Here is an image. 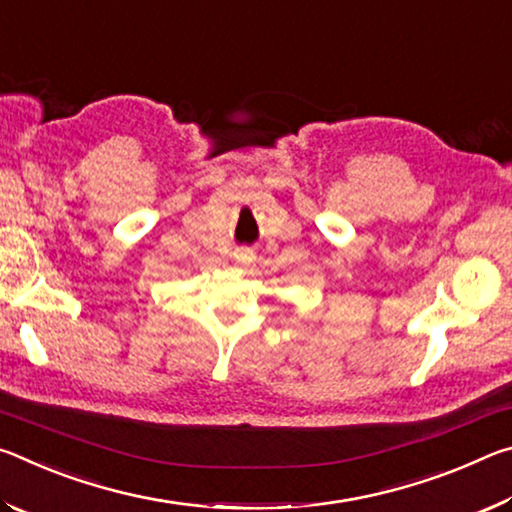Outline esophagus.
Instances as JSON below:
<instances>
[{"mask_svg": "<svg viewBox=\"0 0 512 512\" xmlns=\"http://www.w3.org/2000/svg\"><path fill=\"white\" fill-rule=\"evenodd\" d=\"M232 257H235V262L239 266H248L255 259V253H253V248L241 246V248H235V253H232Z\"/></svg>", "mask_w": 512, "mask_h": 512, "instance_id": "34e87169", "label": "esophagus"}]
</instances>
